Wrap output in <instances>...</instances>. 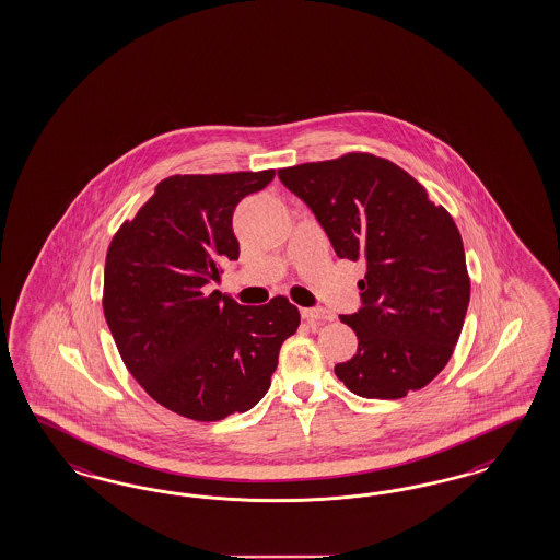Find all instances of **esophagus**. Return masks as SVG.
I'll return each instance as SVG.
<instances>
[{
	"label": "esophagus",
	"mask_w": 560,
	"mask_h": 560,
	"mask_svg": "<svg viewBox=\"0 0 560 560\" xmlns=\"http://www.w3.org/2000/svg\"><path fill=\"white\" fill-rule=\"evenodd\" d=\"M302 318L310 324H318L332 320L335 316H332V312H328L324 307H305V310H302Z\"/></svg>",
	"instance_id": "1"
}]
</instances>
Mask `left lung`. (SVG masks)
Returning a JSON list of instances; mask_svg holds the SVG:
<instances>
[{
  "label": "left lung",
  "instance_id": "obj_1",
  "mask_svg": "<svg viewBox=\"0 0 560 560\" xmlns=\"http://www.w3.org/2000/svg\"><path fill=\"white\" fill-rule=\"evenodd\" d=\"M339 258L365 260L361 307L340 323L357 353L335 373L363 398L396 400L447 365L470 302L464 244L452 215L390 160L351 152L279 170Z\"/></svg>",
  "mask_w": 560,
  "mask_h": 560
}]
</instances>
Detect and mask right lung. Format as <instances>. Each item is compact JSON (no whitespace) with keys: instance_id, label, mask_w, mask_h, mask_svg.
<instances>
[{"instance_id":"1","label":"right lung","mask_w":560,"mask_h":560,"mask_svg":"<svg viewBox=\"0 0 560 560\" xmlns=\"http://www.w3.org/2000/svg\"><path fill=\"white\" fill-rule=\"evenodd\" d=\"M275 170L174 174L113 237L104 318L127 370L155 402L192 421L246 412L267 394L279 349L300 326L288 298L240 305L221 262L240 255L232 215Z\"/></svg>"}]
</instances>
